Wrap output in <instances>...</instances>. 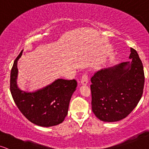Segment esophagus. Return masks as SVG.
Masks as SVG:
<instances>
[{
    "label": "esophagus",
    "instance_id": "esophagus-1",
    "mask_svg": "<svg viewBox=\"0 0 149 149\" xmlns=\"http://www.w3.org/2000/svg\"><path fill=\"white\" fill-rule=\"evenodd\" d=\"M88 82V77L87 74H84L83 76H82L81 79V84L82 85L86 86L87 85Z\"/></svg>",
    "mask_w": 149,
    "mask_h": 149
}]
</instances>
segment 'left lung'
I'll return each mask as SVG.
<instances>
[{
    "instance_id": "1",
    "label": "left lung",
    "mask_w": 149,
    "mask_h": 149,
    "mask_svg": "<svg viewBox=\"0 0 149 149\" xmlns=\"http://www.w3.org/2000/svg\"><path fill=\"white\" fill-rule=\"evenodd\" d=\"M131 61L102 69L91 77L92 109L103 122L125 118L142 96L144 73L137 51L131 48Z\"/></svg>"
}]
</instances>
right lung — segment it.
I'll return each instance as SVG.
<instances>
[{"label": "right lung", "mask_w": 149, "mask_h": 149, "mask_svg": "<svg viewBox=\"0 0 149 149\" xmlns=\"http://www.w3.org/2000/svg\"><path fill=\"white\" fill-rule=\"evenodd\" d=\"M14 61L10 74V91L19 111L36 125L49 127L63 122L68 115L70 101L76 91V80L58 79L52 84L33 92L22 91L17 85L18 61Z\"/></svg>", "instance_id": "1"}]
</instances>
